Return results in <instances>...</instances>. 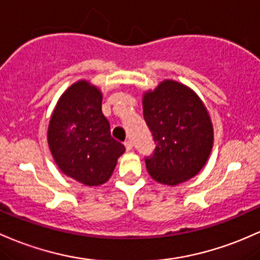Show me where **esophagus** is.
Instances as JSON below:
<instances>
[{"label":"esophagus","instance_id":"1","mask_svg":"<svg viewBox=\"0 0 260 260\" xmlns=\"http://www.w3.org/2000/svg\"><path fill=\"white\" fill-rule=\"evenodd\" d=\"M124 147H125V149H127V150H132V148H133V143H132V141H127V142H124Z\"/></svg>","mask_w":260,"mask_h":260}]
</instances>
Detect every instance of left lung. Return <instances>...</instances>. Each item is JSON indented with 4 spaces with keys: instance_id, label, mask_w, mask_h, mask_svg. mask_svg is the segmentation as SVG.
<instances>
[{
    "instance_id": "1",
    "label": "left lung",
    "mask_w": 260,
    "mask_h": 260,
    "mask_svg": "<svg viewBox=\"0 0 260 260\" xmlns=\"http://www.w3.org/2000/svg\"><path fill=\"white\" fill-rule=\"evenodd\" d=\"M143 116L155 142L145 158L149 175L164 185L181 184L204 168L213 145V127L204 102L174 80L143 95Z\"/></svg>"
}]
</instances>
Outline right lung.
Segmentation results:
<instances>
[{"mask_svg": "<svg viewBox=\"0 0 260 260\" xmlns=\"http://www.w3.org/2000/svg\"><path fill=\"white\" fill-rule=\"evenodd\" d=\"M101 106V91L80 80L60 96L48 127V144L59 169L86 186L105 184L125 150L111 137Z\"/></svg>", "mask_w": 260, "mask_h": 260, "instance_id": "right-lung-1", "label": "right lung"}]
</instances>
